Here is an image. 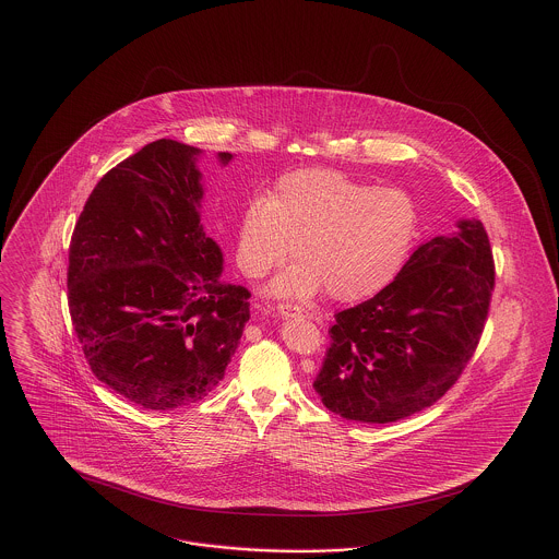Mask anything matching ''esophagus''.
Masks as SVG:
<instances>
[{"label": "esophagus", "mask_w": 559, "mask_h": 559, "mask_svg": "<svg viewBox=\"0 0 559 559\" xmlns=\"http://www.w3.org/2000/svg\"><path fill=\"white\" fill-rule=\"evenodd\" d=\"M276 312H278L281 317H292V314H304V308L293 306V304H278V306H276ZM306 314H308V312H306Z\"/></svg>", "instance_id": "34e87169"}]
</instances>
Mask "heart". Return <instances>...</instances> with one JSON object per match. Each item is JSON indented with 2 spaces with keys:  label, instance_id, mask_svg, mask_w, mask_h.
I'll use <instances>...</instances> for the list:
<instances>
[{
  "label": "heart",
  "instance_id": "obj_1",
  "mask_svg": "<svg viewBox=\"0 0 559 559\" xmlns=\"http://www.w3.org/2000/svg\"><path fill=\"white\" fill-rule=\"evenodd\" d=\"M417 226V203L400 188L299 169L242 207L237 264L245 276L262 278L292 251L297 264L272 283L274 295L310 297L322 287L335 301H362L399 276Z\"/></svg>",
  "mask_w": 559,
  "mask_h": 559
}]
</instances>
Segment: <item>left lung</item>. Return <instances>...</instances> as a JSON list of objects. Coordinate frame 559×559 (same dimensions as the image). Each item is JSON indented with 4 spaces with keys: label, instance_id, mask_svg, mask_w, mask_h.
Here are the masks:
<instances>
[{
    "label": "left lung",
    "instance_id": "8db88e82",
    "mask_svg": "<svg viewBox=\"0 0 559 559\" xmlns=\"http://www.w3.org/2000/svg\"><path fill=\"white\" fill-rule=\"evenodd\" d=\"M492 292L495 260L478 219L421 245L383 292L335 314L314 379L322 404L362 424L431 406L472 360Z\"/></svg>",
    "mask_w": 559,
    "mask_h": 559
}]
</instances>
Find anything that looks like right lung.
<instances>
[{"label":"right lung","mask_w":559,"mask_h":559,"mask_svg":"<svg viewBox=\"0 0 559 559\" xmlns=\"http://www.w3.org/2000/svg\"><path fill=\"white\" fill-rule=\"evenodd\" d=\"M201 151L160 138L107 171L69 247V312L92 372L151 411L205 399L249 320L201 224ZM230 153H219L228 163Z\"/></svg>","instance_id":"add662e5"}]
</instances>
